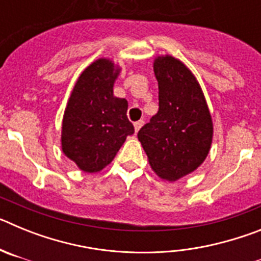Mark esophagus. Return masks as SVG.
Returning a JSON list of instances; mask_svg holds the SVG:
<instances>
[{
	"instance_id": "34e87169",
	"label": "esophagus",
	"mask_w": 261,
	"mask_h": 261,
	"mask_svg": "<svg viewBox=\"0 0 261 261\" xmlns=\"http://www.w3.org/2000/svg\"><path fill=\"white\" fill-rule=\"evenodd\" d=\"M142 125H144V121H142V120H140V121H136V123H135V132L137 133L138 130L141 129Z\"/></svg>"
}]
</instances>
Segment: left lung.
I'll return each instance as SVG.
<instances>
[{
	"label": "left lung",
	"instance_id": "8db88e82",
	"mask_svg": "<svg viewBox=\"0 0 261 261\" xmlns=\"http://www.w3.org/2000/svg\"><path fill=\"white\" fill-rule=\"evenodd\" d=\"M159 110L137 137L153 171L175 181L205 161L213 138V121L204 93L192 71L180 60H154Z\"/></svg>",
	"mask_w": 261,
	"mask_h": 261
}]
</instances>
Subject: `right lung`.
Returning <instances> with one entry per match:
<instances>
[{
    "mask_svg": "<svg viewBox=\"0 0 261 261\" xmlns=\"http://www.w3.org/2000/svg\"><path fill=\"white\" fill-rule=\"evenodd\" d=\"M120 68L98 59L78 77L62 119V151L85 172L110 165L126 137L135 133L128 102L114 95Z\"/></svg>",
    "mask_w": 261,
    "mask_h": 261,
    "instance_id": "obj_1",
    "label": "right lung"
}]
</instances>
